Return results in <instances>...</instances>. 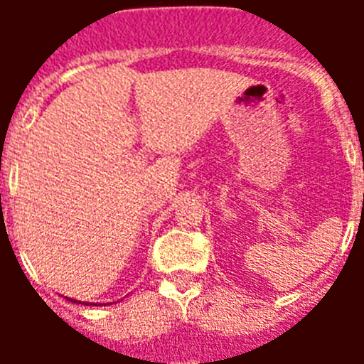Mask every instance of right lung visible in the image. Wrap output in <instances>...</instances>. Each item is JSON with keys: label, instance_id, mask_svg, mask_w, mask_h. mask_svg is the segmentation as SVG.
I'll return each mask as SVG.
<instances>
[{"label": "right lung", "instance_id": "add662e5", "mask_svg": "<svg viewBox=\"0 0 364 364\" xmlns=\"http://www.w3.org/2000/svg\"><path fill=\"white\" fill-rule=\"evenodd\" d=\"M74 302H76V301H74Z\"/></svg>", "mask_w": 364, "mask_h": 364}]
</instances>
